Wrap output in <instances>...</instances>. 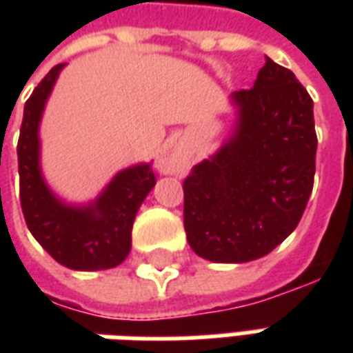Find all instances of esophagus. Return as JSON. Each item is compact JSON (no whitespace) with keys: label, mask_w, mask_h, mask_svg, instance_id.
Wrapping results in <instances>:
<instances>
[{"label":"esophagus","mask_w":353,"mask_h":353,"mask_svg":"<svg viewBox=\"0 0 353 353\" xmlns=\"http://www.w3.org/2000/svg\"><path fill=\"white\" fill-rule=\"evenodd\" d=\"M177 164V154L172 153L168 154V157H164L161 162H159V166H161V172H164V174H170L172 170L176 168Z\"/></svg>","instance_id":"34e87169"}]
</instances>
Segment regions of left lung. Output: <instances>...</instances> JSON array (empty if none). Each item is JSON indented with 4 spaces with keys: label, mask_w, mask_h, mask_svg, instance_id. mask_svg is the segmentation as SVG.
Segmentation results:
<instances>
[{
    "label": "left lung",
    "mask_w": 353,
    "mask_h": 353,
    "mask_svg": "<svg viewBox=\"0 0 353 353\" xmlns=\"http://www.w3.org/2000/svg\"><path fill=\"white\" fill-rule=\"evenodd\" d=\"M250 90L230 94L234 123L185 179L187 242L212 263H250L296 229L310 199L318 138L314 101L270 58Z\"/></svg>",
    "instance_id": "8db88e82"
}]
</instances>
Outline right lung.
I'll return each mask as SVG.
<instances>
[{"label":"right lung","instance_id":"1","mask_svg":"<svg viewBox=\"0 0 353 353\" xmlns=\"http://www.w3.org/2000/svg\"><path fill=\"white\" fill-rule=\"evenodd\" d=\"M65 64L50 70L24 105L20 126V204L30 232L50 257L72 270H108L132 250V225L154 187L149 162L119 170L98 196L68 202L50 189L41 166V119Z\"/></svg>","mask_w":353,"mask_h":353}]
</instances>
